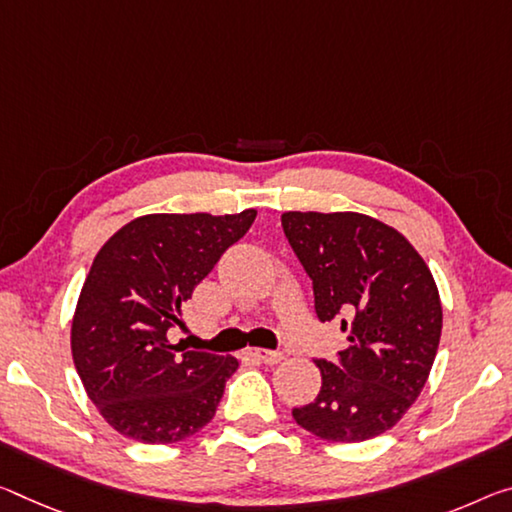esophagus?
Here are the masks:
<instances>
[{
    "label": "esophagus",
    "instance_id": "34e87169",
    "mask_svg": "<svg viewBox=\"0 0 512 512\" xmlns=\"http://www.w3.org/2000/svg\"><path fill=\"white\" fill-rule=\"evenodd\" d=\"M250 355L264 364H278L282 360V351H266V348H250Z\"/></svg>",
    "mask_w": 512,
    "mask_h": 512
}]
</instances>
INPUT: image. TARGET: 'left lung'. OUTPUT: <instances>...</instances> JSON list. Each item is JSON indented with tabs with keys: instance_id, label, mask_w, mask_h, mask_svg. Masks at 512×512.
Listing matches in <instances>:
<instances>
[{
	"instance_id": "8db88e82",
	"label": "left lung",
	"mask_w": 512,
	"mask_h": 512,
	"mask_svg": "<svg viewBox=\"0 0 512 512\" xmlns=\"http://www.w3.org/2000/svg\"><path fill=\"white\" fill-rule=\"evenodd\" d=\"M310 275L319 321L337 319L348 346L316 358L321 392L296 424L332 442H364L399 421L431 373L442 335L435 280L410 241L364 214H282Z\"/></svg>"
}]
</instances>
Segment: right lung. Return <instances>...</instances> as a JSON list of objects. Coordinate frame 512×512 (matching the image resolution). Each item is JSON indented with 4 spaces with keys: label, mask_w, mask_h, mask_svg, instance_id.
I'll use <instances>...</instances> for the list:
<instances>
[{
    "label": "right lung",
    "mask_w": 512,
    "mask_h": 512,
    "mask_svg": "<svg viewBox=\"0 0 512 512\" xmlns=\"http://www.w3.org/2000/svg\"><path fill=\"white\" fill-rule=\"evenodd\" d=\"M257 212L150 214L93 259L72 319V360L102 417L143 444H173L207 426L237 371L232 355L168 342L180 307Z\"/></svg>",
    "instance_id": "right-lung-1"
}]
</instances>
